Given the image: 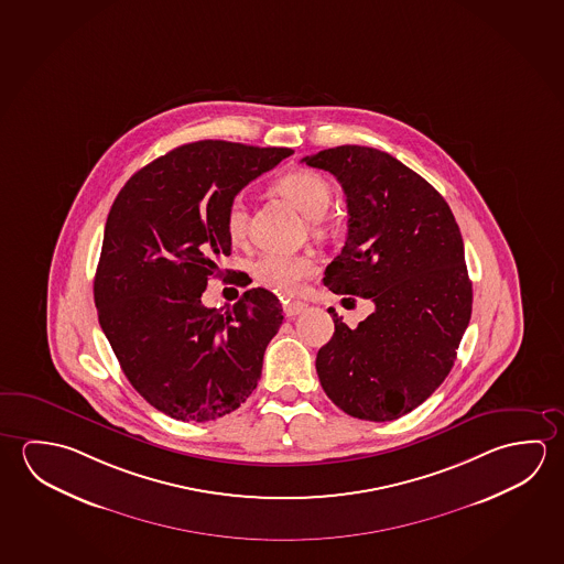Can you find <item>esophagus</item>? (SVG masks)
Here are the masks:
<instances>
[{"instance_id":"34e87169","label":"esophagus","mask_w":564,"mask_h":564,"mask_svg":"<svg viewBox=\"0 0 564 564\" xmlns=\"http://www.w3.org/2000/svg\"><path fill=\"white\" fill-rule=\"evenodd\" d=\"M305 308V303H301V301H291V303L286 301L285 305H283V313H285L286 316H296V314L303 313Z\"/></svg>"}]
</instances>
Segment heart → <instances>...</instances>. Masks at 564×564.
<instances>
[{"instance_id":"heart-1","label":"heart","mask_w":564,"mask_h":564,"mask_svg":"<svg viewBox=\"0 0 564 564\" xmlns=\"http://www.w3.org/2000/svg\"><path fill=\"white\" fill-rule=\"evenodd\" d=\"M278 188L295 200L311 218H321L330 198L333 186L314 171H293L279 178ZM226 231L231 240H243L248 231V206L241 194H236L226 208ZM251 273L258 283L283 295H295L306 279L316 273V261L311 256H293L283 251H265L251 263Z\"/></svg>"}]
</instances>
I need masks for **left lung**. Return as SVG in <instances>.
<instances>
[{
	"instance_id": "1",
	"label": "left lung",
	"mask_w": 564,
	"mask_h": 564,
	"mask_svg": "<svg viewBox=\"0 0 564 564\" xmlns=\"http://www.w3.org/2000/svg\"><path fill=\"white\" fill-rule=\"evenodd\" d=\"M303 161L333 173L348 203L346 243L324 285L376 305L358 328L328 311L334 336L316 373L344 413L393 421L443 383L470 323L460 228L423 176L379 149L340 145Z\"/></svg>"
}]
</instances>
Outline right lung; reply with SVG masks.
<instances>
[{
  "instance_id": "right-lung-1",
  "label": "right lung",
  "mask_w": 564,
  "mask_h": 564,
  "mask_svg": "<svg viewBox=\"0 0 564 564\" xmlns=\"http://www.w3.org/2000/svg\"><path fill=\"white\" fill-rule=\"evenodd\" d=\"M289 155L186 143L138 171L111 204L94 279L98 321L139 395L176 421L220 419L258 388L283 323L278 296L250 289L224 314L200 296L230 256L228 203Z\"/></svg>"
}]
</instances>
